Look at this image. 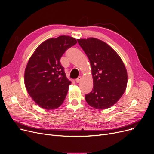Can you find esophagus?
<instances>
[{
    "label": "esophagus",
    "mask_w": 154,
    "mask_h": 154,
    "mask_svg": "<svg viewBox=\"0 0 154 154\" xmlns=\"http://www.w3.org/2000/svg\"><path fill=\"white\" fill-rule=\"evenodd\" d=\"M81 77H79L77 79H75V81H76V82L77 83H79L80 81V80H81Z\"/></svg>",
    "instance_id": "esophagus-1"
}]
</instances>
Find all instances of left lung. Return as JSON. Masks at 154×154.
<instances>
[{
  "mask_svg": "<svg viewBox=\"0 0 154 154\" xmlns=\"http://www.w3.org/2000/svg\"><path fill=\"white\" fill-rule=\"evenodd\" d=\"M89 59L93 89L85 95L87 103L93 108L103 110L113 106L126 90L127 72L118 54L101 40L77 39Z\"/></svg>",
  "mask_w": 154,
  "mask_h": 154,
  "instance_id": "obj_1",
  "label": "left lung"
}]
</instances>
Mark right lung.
I'll list each match as a JSON object with an SVG mask.
<instances>
[{
	"label": "right lung",
	"mask_w": 154,
	"mask_h": 154,
	"mask_svg": "<svg viewBox=\"0 0 154 154\" xmlns=\"http://www.w3.org/2000/svg\"><path fill=\"white\" fill-rule=\"evenodd\" d=\"M77 42L75 38L67 35L48 38L30 57L24 83L32 100L41 108L57 109L66 99L71 81L67 78L60 59L67 48Z\"/></svg>",
	"instance_id": "1"
}]
</instances>
